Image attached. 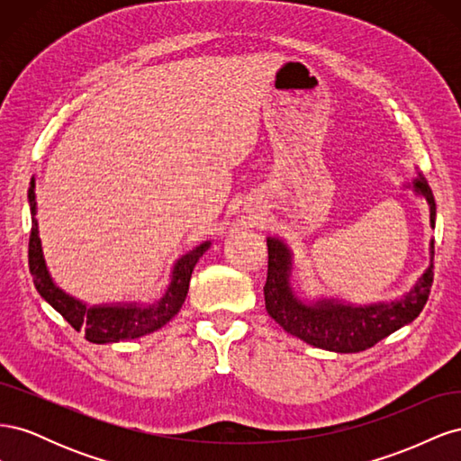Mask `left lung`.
<instances>
[{"mask_svg": "<svg viewBox=\"0 0 461 461\" xmlns=\"http://www.w3.org/2000/svg\"><path fill=\"white\" fill-rule=\"evenodd\" d=\"M403 188L413 190L429 205L430 227L435 229L437 203L425 176L417 173ZM269 269L265 292V310L292 337L308 342L321 350L337 354L364 352L388 334L410 325L421 313L432 286V256L435 240L429 244L430 263L415 285L402 296L375 303H350L339 298H305L292 281L294 254L286 240L267 236Z\"/></svg>", "mask_w": 461, "mask_h": 461, "instance_id": "obj_1", "label": "left lung"}]
</instances>
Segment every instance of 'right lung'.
Returning a JSON list of instances; mask_svg holds the SVG:
<instances>
[{
  "mask_svg": "<svg viewBox=\"0 0 461 461\" xmlns=\"http://www.w3.org/2000/svg\"><path fill=\"white\" fill-rule=\"evenodd\" d=\"M36 180H31L29 188V205L32 215V230L29 242V265L31 275L34 276V286L38 294L44 298L51 308L61 313L65 321L75 330H85L88 342L94 344H109L121 340H134L144 334L161 329L163 325L180 312L188 294L190 276L200 258L207 252L212 240H205L200 246L190 249L188 254L180 256L173 269L169 286L165 288L163 296L156 302H117V303H100L90 305L71 294H67L63 288L55 285L51 273L44 259L41 249L40 230H38V205H36Z\"/></svg>",
  "mask_w": 461,
  "mask_h": 461,
  "instance_id": "1",
  "label": "right lung"
}]
</instances>
